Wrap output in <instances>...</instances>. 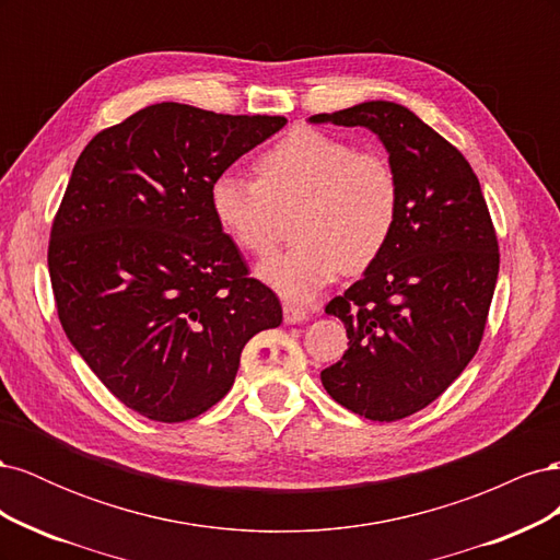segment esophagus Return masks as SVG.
Returning <instances> with one entry per match:
<instances>
[{"instance_id": "1", "label": "esophagus", "mask_w": 560, "mask_h": 560, "mask_svg": "<svg viewBox=\"0 0 560 560\" xmlns=\"http://www.w3.org/2000/svg\"><path fill=\"white\" fill-rule=\"evenodd\" d=\"M282 313H284V322H287V325H296V322L308 319V315H311L308 308L296 306V303H284Z\"/></svg>"}]
</instances>
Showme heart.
Returning <instances> with one entry per match:
<instances>
[{
  "label": "heart",
  "instance_id": "1",
  "mask_svg": "<svg viewBox=\"0 0 560 560\" xmlns=\"http://www.w3.org/2000/svg\"><path fill=\"white\" fill-rule=\"evenodd\" d=\"M257 182L222 173L210 186L217 224L241 249L268 257L278 214L296 208V245L259 268L290 301H311L338 273H362L385 249L399 214V177L376 151L296 128L254 163Z\"/></svg>",
  "mask_w": 560,
  "mask_h": 560
}]
</instances>
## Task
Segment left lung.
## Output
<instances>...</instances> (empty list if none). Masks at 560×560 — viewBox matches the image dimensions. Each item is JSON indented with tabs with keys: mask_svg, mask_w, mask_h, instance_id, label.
I'll list each match as a JSON object with an SVG mask.
<instances>
[{
	"mask_svg": "<svg viewBox=\"0 0 560 560\" xmlns=\"http://www.w3.org/2000/svg\"><path fill=\"white\" fill-rule=\"evenodd\" d=\"M311 121L376 132L399 177L385 249L325 308L346 325L348 350L319 378L348 411L401 420L477 354L500 270L498 235L467 159L411 109L371 100Z\"/></svg>",
	"mask_w": 560,
	"mask_h": 560,
	"instance_id": "1",
	"label": "left lung"
}]
</instances>
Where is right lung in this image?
Listing matches in <instances>:
<instances>
[{"instance_id":"add662e5","label":"right lung","mask_w":560,"mask_h":560,"mask_svg":"<svg viewBox=\"0 0 560 560\" xmlns=\"http://www.w3.org/2000/svg\"><path fill=\"white\" fill-rule=\"evenodd\" d=\"M284 124L161 103L77 159L48 243L58 317L109 393L149 420L206 413L249 338L282 322L217 224L210 186Z\"/></svg>"}]
</instances>
